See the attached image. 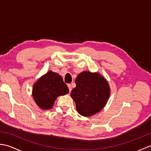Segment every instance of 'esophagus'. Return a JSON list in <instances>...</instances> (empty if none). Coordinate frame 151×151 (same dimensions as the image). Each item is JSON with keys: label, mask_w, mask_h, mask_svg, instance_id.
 Masks as SVG:
<instances>
[{"label": "esophagus", "mask_w": 151, "mask_h": 151, "mask_svg": "<svg viewBox=\"0 0 151 151\" xmlns=\"http://www.w3.org/2000/svg\"><path fill=\"white\" fill-rule=\"evenodd\" d=\"M67 86H68V88H69V91L70 92V91H71V90H72L71 85H70V84H67Z\"/></svg>", "instance_id": "34e87169"}]
</instances>
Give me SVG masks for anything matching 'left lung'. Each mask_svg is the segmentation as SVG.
Wrapping results in <instances>:
<instances>
[{
	"mask_svg": "<svg viewBox=\"0 0 151 151\" xmlns=\"http://www.w3.org/2000/svg\"><path fill=\"white\" fill-rule=\"evenodd\" d=\"M76 87L70 96L78 113L89 117L100 111L110 97V89L103 76L97 73L83 71L75 79Z\"/></svg>",
	"mask_w": 151,
	"mask_h": 151,
	"instance_id": "left-lung-1",
	"label": "left lung"
}]
</instances>
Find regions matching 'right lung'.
I'll return each mask as SVG.
<instances>
[{"mask_svg": "<svg viewBox=\"0 0 151 151\" xmlns=\"http://www.w3.org/2000/svg\"><path fill=\"white\" fill-rule=\"evenodd\" d=\"M69 93V88L59 74L49 70L38 79L33 86L35 102L43 110L52 108L58 97Z\"/></svg>", "mask_w": 151, "mask_h": 151, "instance_id": "right-lung-1", "label": "right lung"}]
</instances>
